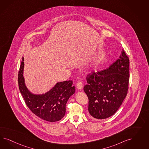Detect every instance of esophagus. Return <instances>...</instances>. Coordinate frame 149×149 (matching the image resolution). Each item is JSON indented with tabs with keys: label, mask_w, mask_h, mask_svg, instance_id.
<instances>
[{
	"label": "esophagus",
	"mask_w": 149,
	"mask_h": 149,
	"mask_svg": "<svg viewBox=\"0 0 149 149\" xmlns=\"http://www.w3.org/2000/svg\"><path fill=\"white\" fill-rule=\"evenodd\" d=\"M77 89H78V90H81V89L82 88L83 85H82V82H80V81H79V82H78L77 83Z\"/></svg>",
	"instance_id": "obj_1"
}]
</instances>
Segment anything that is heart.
<instances>
[{
	"label": "heart",
	"mask_w": 149,
	"mask_h": 149,
	"mask_svg": "<svg viewBox=\"0 0 149 149\" xmlns=\"http://www.w3.org/2000/svg\"><path fill=\"white\" fill-rule=\"evenodd\" d=\"M98 62V60H97V61L95 62V63H94V65H96L97 64Z\"/></svg>",
	"instance_id": "obj_1"
}]
</instances>
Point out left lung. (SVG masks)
Masks as SVG:
<instances>
[{
	"mask_svg": "<svg viewBox=\"0 0 149 149\" xmlns=\"http://www.w3.org/2000/svg\"><path fill=\"white\" fill-rule=\"evenodd\" d=\"M130 60L122 50L119 58L105 70L93 72L86 77L84 90L88 98L92 117L105 119L117 111L126 98L130 78Z\"/></svg>",
	"mask_w": 149,
	"mask_h": 149,
	"instance_id": "8db88e82",
	"label": "left lung"
}]
</instances>
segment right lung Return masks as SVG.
I'll list each match as a JSON object with an SVG mask.
<instances>
[{"label":"right lung","mask_w":149,"mask_h":149,"mask_svg":"<svg viewBox=\"0 0 149 149\" xmlns=\"http://www.w3.org/2000/svg\"><path fill=\"white\" fill-rule=\"evenodd\" d=\"M24 57L18 72L19 89L27 107L32 113L42 120L56 122L63 118L68 99L75 92L71 80L56 83L50 90L43 94H34L28 89L23 77Z\"/></svg>","instance_id":"obj_1"}]
</instances>
